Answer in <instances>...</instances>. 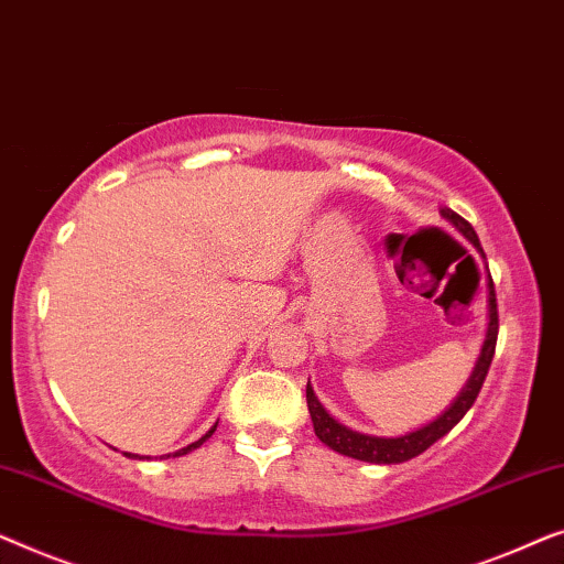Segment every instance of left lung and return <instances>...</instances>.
Returning <instances> with one entry per match:
<instances>
[{
    "instance_id": "8db88e82",
    "label": "left lung",
    "mask_w": 564,
    "mask_h": 564,
    "mask_svg": "<svg viewBox=\"0 0 564 564\" xmlns=\"http://www.w3.org/2000/svg\"><path fill=\"white\" fill-rule=\"evenodd\" d=\"M442 217L452 221L459 232H463L467 240H470L475 248H480V240L478 235H475L473 225L467 219L459 217L457 212L452 209H442ZM488 312H490V322H488V335H486V343H482V350H480V358L475 362V370L470 380H467L463 391L455 401H452V406L444 411L442 416L434 419L422 430L416 432H409L403 434V437H370V434H360V432H352L347 430L345 424L335 422L327 414V409L322 406L319 399H316L312 386L306 383V403H308V414H312V424H314V434L319 437L327 447H332L339 455H347V457H355V459H362V463H376V465H395V463H406V459L422 455L424 449H430L434 442L442 440L444 434H447L452 426H455L459 419H463L470 406L478 399L480 388H482V380L488 376V368H490V360H494L496 355V339H498V304H496V285L494 279L488 283Z\"/></svg>"
}]
</instances>
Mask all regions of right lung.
Listing matches in <instances>:
<instances>
[{
	"label": "right lung",
	"mask_w": 564,
	"mask_h": 564,
	"mask_svg": "<svg viewBox=\"0 0 564 564\" xmlns=\"http://www.w3.org/2000/svg\"><path fill=\"white\" fill-rule=\"evenodd\" d=\"M214 430H217V424H214V426H212V430H209V432H206L202 440H196V442H192V444H188V447H184V449L173 452V457H181V455H186V452H192V449H196V447H199V444H204L206 440H209V437H212V434H214ZM124 455H127V457H130V452H124ZM169 457H171V455H169Z\"/></svg>",
	"instance_id": "obj_1"
}]
</instances>
